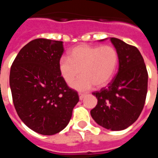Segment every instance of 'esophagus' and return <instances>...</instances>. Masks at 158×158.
Masks as SVG:
<instances>
[{
  "instance_id": "1",
  "label": "esophagus",
  "mask_w": 158,
  "mask_h": 158,
  "mask_svg": "<svg viewBox=\"0 0 158 158\" xmlns=\"http://www.w3.org/2000/svg\"><path fill=\"white\" fill-rule=\"evenodd\" d=\"M86 94H83V93H79V99H80V100H83L85 97Z\"/></svg>"
}]
</instances>
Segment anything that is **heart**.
I'll return each instance as SVG.
<instances>
[{
	"instance_id": "heart-1",
	"label": "heart",
	"mask_w": 158,
	"mask_h": 158,
	"mask_svg": "<svg viewBox=\"0 0 158 158\" xmlns=\"http://www.w3.org/2000/svg\"><path fill=\"white\" fill-rule=\"evenodd\" d=\"M118 65V54L111 46H77L69 53L68 58L58 62L60 74L65 83L70 85L82 75L71 87L85 92L93 85L104 87L114 77Z\"/></svg>"
}]
</instances>
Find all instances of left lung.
I'll return each instance as SVG.
<instances>
[{"label":"left lung","mask_w":158,"mask_h":158,"mask_svg":"<svg viewBox=\"0 0 158 158\" xmlns=\"http://www.w3.org/2000/svg\"><path fill=\"white\" fill-rule=\"evenodd\" d=\"M110 40L118 54V73L107 88L93 93L98 101L90 114L98 125L116 131L127 128L140 115L147 93L148 73L136 47L116 38Z\"/></svg>","instance_id":"1"}]
</instances>
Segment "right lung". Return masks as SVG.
Wrapping results in <instances>:
<instances>
[{
  "instance_id": "add662e5",
  "label": "right lung",
  "mask_w": 158,
  "mask_h": 158,
  "mask_svg": "<svg viewBox=\"0 0 158 158\" xmlns=\"http://www.w3.org/2000/svg\"><path fill=\"white\" fill-rule=\"evenodd\" d=\"M63 42L37 39L18 53L11 67L12 100L22 122L43 135L58 133L68 125L79 101L63 80L58 62Z\"/></svg>"
}]
</instances>
